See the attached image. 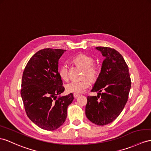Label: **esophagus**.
<instances>
[{
    "label": "esophagus",
    "mask_w": 151,
    "mask_h": 151,
    "mask_svg": "<svg viewBox=\"0 0 151 151\" xmlns=\"http://www.w3.org/2000/svg\"><path fill=\"white\" fill-rule=\"evenodd\" d=\"M79 96H80V94H73V96H74L75 98H78Z\"/></svg>",
    "instance_id": "esophagus-1"
}]
</instances>
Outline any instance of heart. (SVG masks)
I'll return each mask as SVG.
<instances>
[{
	"instance_id": "1",
	"label": "heart",
	"mask_w": 151,
	"mask_h": 151,
	"mask_svg": "<svg viewBox=\"0 0 151 151\" xmlns=\"http://www.w3.org/2000/svg\"><path fill=\"white\" fill-rule=\"evenodd\" d=\"M72 60L75 64L83 68V76H86L92 81L95 80L97 78L98 68L93 64L94 60L91 56L84 53H79L73 57ZM58 72L62 79L65 81L68 80L69 69L66 64H61L58 69ZM88 79L83 78L81 80H73L66 85L65 89L69 93H83L90 86V81Z\"/></svg>"
}]
</instances>
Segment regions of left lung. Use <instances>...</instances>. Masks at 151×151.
Returning a JSON list of instances; mask_svg holds the SVG:
<instances>
[{"mask_svg":"<svg viewBox=\"0 0 151 151\" xmlns=\"http://www.w3.org/2000/svg\"><path fill=\"white\" fill-rule=\"evenodd\" d=\"M96 48L105 59L91 90L98 92V96H87L86 115L92 123L104 126L113 122L122 112L128 99L131 83L128 66L121 53L109 47Z\"/></svg>","mask_w":151,"mask_h":151,"instance_id":"obj_1","label":"left lung"}]
</instances>
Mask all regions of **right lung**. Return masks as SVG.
<instances>
[{"instance_id": "1", "label": "right lung", "mask_w": 151, "mask_h": 151, "mask_svg": "<svg viewBox=\"0 0 151 151\" xmlns=\"http://www.w3.org/2000/svg\"><path fill=\"white\" fill-rule=\"evenodd\" d=\"M65 50L45 48L30 58L23 73L21 96L27 115L42 129L53 131L67 117L73 94L64 91L59 75V60Z\"/></svg>"}]
</instances>
